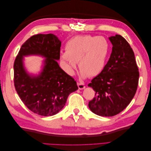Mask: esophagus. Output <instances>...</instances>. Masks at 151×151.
<instances>
[{"label":"esophagus","mask_w":151,"mask_h":151,"mask_svg":"<svg viewBox=\"0 0 151 151\" xmlns=\"http://www.w3.org/2000/svg\"><path fill=\"white\" fill-rule=\"evenodd\" d=\"M77 86L79 89H83L85 88V85L82 83H77Z\"/></svg>","instance_id":"obj_1"}]
</instances>
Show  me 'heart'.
Masks as SVG:
<instances>
[{
	"label": "heart",
	"instance_id": "1",
	"mask_svg": "<svg viewBox=\"0 0 151 151\" xmlns=\"http://www.w3.org/2000/svg\"><path fill=\"white\" fill-rule=\"evenodd\" d=\"M109 43L101 36H76L68 41L65 51L61 52L63 68L68 75L74 74L76 63L83 78L93 77L101 72L109 53Z\"/></svg>",
	"mask_w": 151,
	"mask_h": 151
}]
</instances>
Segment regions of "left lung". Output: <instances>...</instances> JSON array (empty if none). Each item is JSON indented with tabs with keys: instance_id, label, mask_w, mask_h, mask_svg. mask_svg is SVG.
<instances>
[{
	"instance_id": "1",
	"label": "left lung",
	"mask_w": 151,
	"mask_h": 151,
	"mask_svg": "<svg viewBox=\"0 0 151 151\" xmlns=\"http://www.w3.org/2000/svg\"><path fill=\"white\" fill-rule=\"evenodd\" d=\"M112 52L106 65L88 86L95 91L89 102L91 111L101 116H113L122 111L134 97L139 72L133 50L119 35L109 38Z\"/></svg>"
}]
</instances>
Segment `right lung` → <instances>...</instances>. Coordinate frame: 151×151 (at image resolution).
<instances>
[{
    "mask_svg": "<svg viewBox=\"0 0 151 151\" xmlns=\"http://www.w3.org/2000/svg\"><path fill=\"white\" fill-rule=\"evenodd\" d=\"M61 42L53 34L32 36L22 44L14 63V83L22 101L31 111L52 116L65 106L71 93L78 89L76 81L59 67ZM39 54L46 58L38 76L29 75L23 65V56Z\"/></svg>",
    "mask_w": 151,
    "mask_h": 151,
    "instance_id": "right-lung-1",
    "label": "right lung"
}]
</instances>
